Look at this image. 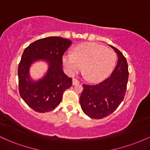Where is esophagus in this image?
I'll use <instances>...</instances> for the list:
<instances>
[{
	"mask_svg": "<svg viewBox=\"0 0 150 150\" xmlns=\"http://www.w3.org/2000/svg\"><path fill=\"white\" fill-rule=\"evenodd\" d=\"M80 83V81L77 80V79H73V85H77V84Z\"/></svg>",
	"mask_w": 150,
	"mask_h": 150,
	"instance_id": "34e87169",
	"label": "esophagus"
}]
</instances>
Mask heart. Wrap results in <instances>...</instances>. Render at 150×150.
I'll return each mask as SVG.
<instances>
[{
    "label": "heart",
    "mask_w": 150,
    "mask_h": 150,
    "mask_svg": "<svg viewBox=\"0 0 150 150\" xmlns=\"http://www.w3.org/2000/svg\"><path fill=\"white\" fill-rule=\"evenodd\" d=\"M116 54L112 50L95 43H84L77 45L73 53H65L63 63L67 73L73 75L82 72L87 80L96 82L104 79L111 73Z\"/></svg>",
    "instance_id": "1"
}]
</instances>
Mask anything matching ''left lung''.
<instances>
[{
  "label": "left lung",
  "instance_id": "8db88e82",
  "mask_svg": "<svg viewBox=\"0 0 150 150\" xmlns=\"http://www.w3.org/2000/svg\"><path fill=\"white\" fill-rule=\"evenodd\" d=\"M118 63L111 76L97 85H83L80 105L91 118L101 119L111 114L123 100L128 80V67L124 56L114 46Z\"/></svg>",
  "mask_w": 150,
  "mask_h": 150
}]
</instances>
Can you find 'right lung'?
Segmentation results:
<instances>
[{
	"mask_svg": "<svg viewBox=\"0 0 150 150\" xmlns=\"http://www.w3.org/2000/svg\"><path fill=\"white\" fill-rule=\"evenodd\" d=\"M72 42L49 37L39 39L25 49L18 66L19 92L25 102L39 113L52 111L61 103L65 89L72 86V78L63 71V56ZM38 59L49 64L44 78L34 81L30 77V65Z\"/></svg>",
	"mask_w": 150,
	"mask_h": 150,
	"instance_id": "right-lung-1",
	"label": "right lung"
}]
</instances>
